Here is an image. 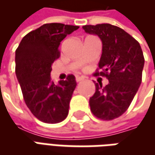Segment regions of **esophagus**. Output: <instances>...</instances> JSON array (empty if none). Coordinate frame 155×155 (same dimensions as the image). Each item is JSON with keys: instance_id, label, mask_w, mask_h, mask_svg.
Masks as SVG:
<instances>
[{"instance_id": "34e87169", "label": "esophagus", "mask_w": 155, "mask_h": 155, "mask_svg": "<svg viewBox=\"0 0 155 155\" xmlns=\"http://www.w3.org/2000/svg\"><path fill=\"white\" fill-rule=\"evenodd\" d=\"M84 78L81 77V76H76V77H75V81H76V82H80V81H84Z\"/></svg>"}]
</instances>
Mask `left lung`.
<instances>
[{
    "mask_svg": "<svg viewBox=\"0 0 155 155\" xmlns=\"http://www.w3.org/2000/svg\"><path fill=\"white\" fill-rule=\"evenodd\" d=\"M84 31L98 35L102 41V54L94 76H104L109 84L95 83L90 98L92 114L103 120H112L125 112L142 81L144 64L140 43L123 29L110 24L86 25Z\"/></svg>",
    "mask_w": 155,
    "mask_h": 155,
    "instance_id": "obj_1",
    "label": "left lung"
}]
</instances>
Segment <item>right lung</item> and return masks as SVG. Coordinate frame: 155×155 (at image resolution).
I'll return each instance as SVG.
<instances>
[{"mask_svg": "<svg viewBox=\"0 0 155 155\" xmlns=\"http://www.w3.org/2000/svg\"><path fill=\"white\" fill-rule=\"evenodd\" d=\"M77 29L61 23L45 24L25 35L15 51V74L25 104L44 123H59L68 115L75 78L69 74L54 84L51 64L61 55V41Z\"/></svg>", "mask_w": 155, "mask_h": 155, "instance_id": "obj_1", "label": "right lung"}]
</instances>
